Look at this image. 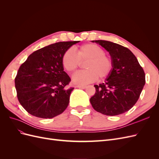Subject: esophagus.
I'll list each match as a JSON object with an SVG mask.
<instances>
[{
    "label": "esophagus",
    "mask_w": 159,
    "mask_h": 159,
    "mask_svg": "<svg viewBox=\"0 0 159 159\" xmlns=\"http://www.w3.org/2000/svg\"><path fill=\"white\" fill-rule=\"evenodd\" d=\"M86 87H87L86 85H77V86H75V88H80V89H85V88H86Z\"/></svg>",
    "instance_id": "34e87169"
}]
</instances>
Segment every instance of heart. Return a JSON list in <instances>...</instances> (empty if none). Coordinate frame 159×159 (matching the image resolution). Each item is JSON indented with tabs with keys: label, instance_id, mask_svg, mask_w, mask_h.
Segmentation results:
<instances>
[{
	"label": "heart",
	"instance_id": "heart-1",
	"mask_svg": "<svg viewBox=\"0 0 159 159\" xmlns=\"http://www.w3.org/2000/svg\"><path fill=\"white\" fill-rule=\"evenodd\" d=\"M64 52L61 63L63 68L69 73H73L80 66V61H86L85 70L80 71L73 76V82L77 85H84L92 82L98 78H107L113 69V61L105 54L102 47L94 44H85L74 50Z\"/></svg>",
	"mask_w": 159,
	"mask_h": 159
}]
</instances>
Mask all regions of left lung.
I'll return each mask as SVG.
<instances>
[{"mask_svg":"<svg viewBox=\"0 0 159 159\" xmlns=\"http://www.w3.org/2000/svg\"><path fill=\"white\" fill-rule=\"evenodd\" d=\"M92 42L109 52L113 69L104 83L94 85L95 93L90 98L91 104L103 115L113 116L125 113L140 97L145 84V71L127 48L106 40Z\"/></svg>","mask_w":159,"mask_h":159,"instance_id":"1","label":"left lung"}]
</instances>
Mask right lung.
<instances>
[{
	"mask_svg": "<svg viewBox=\"0 0 159 159\" xmlns=\"http://www.w3.org/2000/svg\"><path fill=\"white\" fill-rule=\"evenodd\" d=\"M80 41L60 42L34 52L19 68L14 80L17 98L28 113L50 119L68 107L74 88L64 71L61 59L65 51Z\"/></svg>",
	"mask_w": 159,
	"mask_h": 159,
	"instance_id": "right-lung-1",
	"label": "right lung"
}]
</instances>
